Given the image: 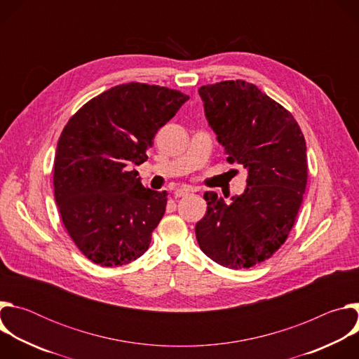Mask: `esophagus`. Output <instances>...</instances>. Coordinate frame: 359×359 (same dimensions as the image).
Returning a JSON list of instances; mask_svg holds the SVG:
<instances>
[{
	"label": "esophagus",
	"instance_id": "obj_1",
	"mask_svg": "<svg viewBox=\"0 0 359 359\" xmlns=\"http://www.w3.org/2000/svg\"><path fill=\"white\" fill-rule=\"evenodd\" d=\"M190 191H191L190 187H177V189L175 190V197H183V196L189 194Z\"/></svg>",
	"mask_w": 359,
	"mask_h": 359
}]
</instances>
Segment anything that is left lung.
<instances>
[{"label": "left lung", "instance_id": "1", "mask_svg": "<svg viewBox=\"0 0 359 359\" xmlns=\"http://www.w3.org/2000/svg\"><path fill=\"white\" fill-rule=\"evenodd\" d=\"M204 115L227 161L247 169L243 194L226 203L204 193L208 212L196 224L201 251L229 269H250L285 243L309 177L306 146L294 116L245 81L198 88Z\"/></svg>", "mask_w": 359, "mask_h": 359}]
</instances>
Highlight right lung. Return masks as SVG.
<instances>
[{
    "label": "right lung",
    "mask_w": 359,
    "mask_h": 359,
    "mask_svg": "<svg viewBox=\"0 0 359 359\" xmlns=\"http://www.w3.org/2000/svg\"><path fill=\"white\" fill-rule=\"evenodd\" d=\"M189 99L158 85L130 82L92 97L64 128L54 162L62 223L86 259L128 264L149 248L168 193L146 189L133 166Z\"/></svg>",
    "instance_id": "right-lung-1"
}]
</instances>
